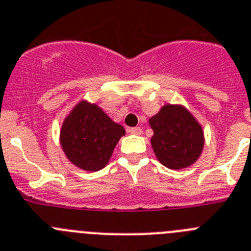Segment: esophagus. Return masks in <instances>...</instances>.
<instances>
[{
  "mask_svg": "<svg viewBox=\"0 0 251 251\" xmlns=\"http://www.w3.org/2000/svg\"><path fill=\"white\" fill-rule=\"evenodd\" d=\"M127 131L130 132V134H134V135H141L142 134L141 127H128Z\"/></svg>",
  "mask_w": 251,
  "mask_h": 251,
  "instance_id": "1",
  "label": "esophagus"
}]
</instances>
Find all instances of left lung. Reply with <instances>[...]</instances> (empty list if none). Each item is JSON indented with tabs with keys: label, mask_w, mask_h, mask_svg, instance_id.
Listing matches in <instances>:
<instances>
[{
	"label": "left lung",
	"mask_w": 251,
	"mask_h": 251,
	"mask_svg": "<svg viewBox=\"0 0 251 251\" xmlns=\"http://www.w3.org/2000/svg\"><path fill=\"white\" fill-rule=\"evenodd\" d=\"M151 146L169 169L187 168L196 161L204 146L201 126L182 106L166 105L150 119Z\"/></svg>",
	"instance_id": "obj_1"
}]
</instances>
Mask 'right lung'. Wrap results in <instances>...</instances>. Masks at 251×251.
<instances>
[{
    "mask_svg": "<svg viewBox=\"0 0 251 251\" xmlns=\"http://www.w3.org/2000/svg\"><path fill=\"white\" fill-rule=\"evenodd\" d=\"M125 135L96 105L80 102L61 130V145L72 164L87 171L105 168L120 137Z\"/></svg>",
    "mask_w": 251,
    "mask_h": 251,
    "instance_id": "right-lung-1",
    "label": "right lung"
}]
</instances>
